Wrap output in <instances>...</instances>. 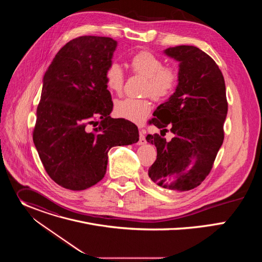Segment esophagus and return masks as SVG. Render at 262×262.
Segmentation results:
<instances>
[{
  "mask_svg": "<svg viewBox=\"0 0 262 262\" xmlns=\"http://www.w3.org/2000/svg\"><path fill=\"white\" fill-rule=\"evenodd\" d=\"M146 144V139H145V134L143 130L139 132V141H138V145H144Z\"/></svg>",
  "mask_w": 262,
  "mask_h": 262,
  "instance_id": "34e87169",
  "label": "esophagus"
}]
</instances>
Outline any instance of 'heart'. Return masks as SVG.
Masks as SVG:
<instances>
[{
	"label": "heart",
	"mask_w": 262,
	"mask_h": 262,
	"mask_svg": "<svg viewBox=\"0 0 262 262\" xmlns=\"http://www.w3.org/2000/svg\"><path fill=\"white\" fill-rule=\"evenodd\" d=\"M133 73L145 79L143 93L150 94L158 100L169 97L178 84V71L174 67L164 66L163 60L151 52L141 51L135 54L129 61ZM104 82L111 93H120L124 85V72L115 62L110 63L104 70ZM148 98L126 97L115 101L116 116L132 122H142L151 110Z\"/></svg>",
	"instance_id": "b5f03b06"
}]
</instances>
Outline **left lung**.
<instances>
[{
	"label": "left lung",
	"instance_id": "1",
	"mask_svg": "<svg viewBox=\"0 0 262 262\" xmlns=\"http://www.w3.org/2000/svg\"><path fill=\"white\" fill-rule=\"evenodd\" d=\"M164 53L179 62L178 85L149 121L161 135L146 137L158 151L148 176L162 189L185 192L206 178L223 144L226 87L216 63L200 49L178 46ZM167 127L174 135L171 140L164 138Z\"/></svg>",
	"mask_w": 262,
	"mask_h": 262
}]
</instances>
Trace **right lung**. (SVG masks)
I'll use <instances>...</instances> for the list:
<instances>
[{
    "mask_svg": "<svg viewBox=\"0 0 262 262\" xmlns=\"http://www.w3.org/2000/svg\"><path fill=\"white\" fill-rule=\"evenodd\" d=\"M116 47L110 37H78L57 53L43 77L33 142L49 176L65 189L96 184L110 149L139 141L137 125L110 116L113 101L103 74Z\"/></svg>",
    "mask_w": 262,
    "mask_h": 262,
    "instance_id": "add662e5",
    "label": "right lung"
}]
</instances>
